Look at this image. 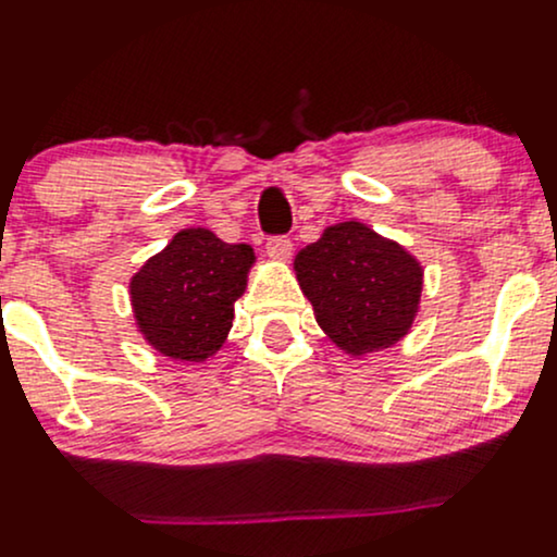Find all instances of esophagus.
<instances>
[{
    "mask_svg": "<svg viewBox=\"0 0 557 557\" xmlns=\"http://www.w3.org/2000/svg\"><path fill=\"white\" fill-rule=\"evenodd\" d=\"M265 252H268V258L276 260V263H286V260H289V255H292V239L273 237L265 245Z\"/></svg>",
    "mask_w": 557,
    "mask_h": 557,
    "instance_id": "1",
    "label": "esophagus"
}]
</instances>
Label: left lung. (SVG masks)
<instances>
[{"mask_svg": "<svg viewBox=\"0 0 557 557\" xmlns=\"http://www.w3.org/2000/svg\"><path fill=\"white\" fill-rule=\"evenodd\" d=\"M294 273L320 329L355 359L396 346L420 312L422 263L362 221L325 228L297 252Z\"/></svg>", "mask_w": 557, "mask_h": 557, "instance_id": "8db88e82", "label": "left lung"}]
</instances>
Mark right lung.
<instances>
[{
	"instance_id": "obj_1",
	"label": "right lung",
	"mask_w": 557,
	"mask_h": 557,
	"mask_svg": "<svg viewBox=\"0 0 557 557\" xmlns=\"http://www.w3.org/2000/svg\"><path fill=\"white\" fill-rule=\"evenodd\" d=\"M252 265L250 245H228L202 226L182 228L129 278L135 329L163 357L206 362L232 331Z\"/></svg>"
}]
</instances>
